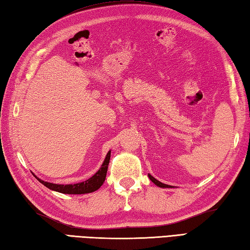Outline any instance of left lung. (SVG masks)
I'll list each match as a JSON object with an SVG mask.
<instances>
[{"mask_svg":"<svg viewBox=\"0 0 250 250\" xmlns=\"http://www.w3.org/2000/svg\"><path fill=\"white\" fill-rule=\"evenodd\" d=\"M148 178L150 179V181L153 183H155L156 185H157V187H159V188H172V187H170V185H167V184H164V183H161L160 181H158V180H156L153 175H150V174H148Z\"/></svg>","mask_w":250,"mask_h":250,"instance_id":"left-lung-1","label":"left lung"}]
</instances>
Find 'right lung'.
Returning a JSON list of instances; mask_svg holds the SVG:
<instances>
[{
	"instance_id": "1",
	"label": "right lung",
	"mask_w": 250,
	"mask_h": 250,
	"mask_svg": "<svg viewBox=\"0 0 250 250\" xmlns=\"http://www.w3.org/2000/svg\"><path fill=\"white\" fill-rule=\"evenodd\" d=\"M109 159H110V151H108L106 158L103 163L102 167L100 170L93 175L92 178L89 180L84 181V182L77 183V184H69V185H63V184H53L48 182H44V181L38 179L39 182H41L43 185H45L47 188L56 190V192H60L62 194H86V193H92L94 190L99 189L104 181L106 179L107 174V169H108L109 165Z\"/></svg>"
}]
</instances>
